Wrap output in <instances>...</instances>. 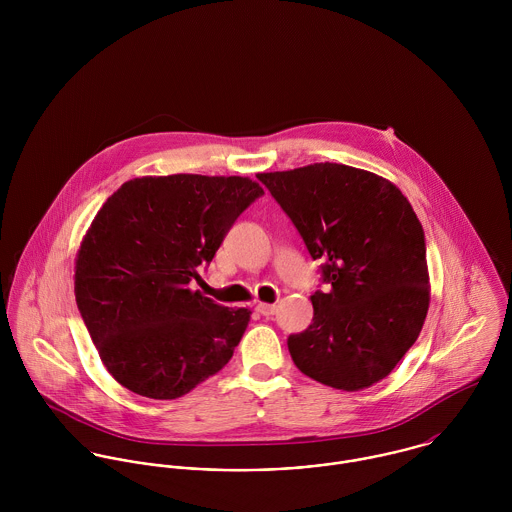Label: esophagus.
I'll return each instance as SVG.
<instances>
[{
	"label": "esophagus",
	"instance_id": "34e87169",
	"mask_svg": "<svg viewBox=\"0 0 512 512\" xmlns=\"http://www.w3.org/2000/svg\"><path fill=\"white\" fill-rule=\"evenodd\" d=\"M256 311L262 313V315H266V317H270V315L276 313V305H274V303H262V301H260V303L256 305Z\"/></svg>",
	"mask_w": 512,
	"mask_h": 512
}]
</instances>
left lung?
<instances>
[{
  "instance_id": "left-lung-1",
  "label": "left lung",
  "mask_w": 512,
  "mask_h": 512,
  "mask_svg": "<svg viewBox=\"0 0 512 512\" xmlns=\"http://www.w3.org/2000/svg\"><path fill=\"white\" fill-rule=\"evenodd\" d=\"M256 177L331 284L311 295L313 323L288 339L293 363L347 392L386 378L430 307L426 240L410 201L376 173L329 161Z\"/></svg>"
}]
</instances>
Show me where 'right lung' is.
<instances>
[{
  "mask_svg": "<svg viewBox=\"0 0 512 512\" xmlns=\"http://www.w3.org/2000/svg\"><path fill=\"white\" fill-rule=\"evenodd\" d=\"M260 195L250 177L147 175L96 213L74 258V295L100 361L124 388L175 400L232 359L252 311L189 282Z\"/></svg>",
  "mask_w": 512,
  "mask_h": 512,
  "instance_id": "right-lung-1",
  "label": "right lung"
}]
</instances>
